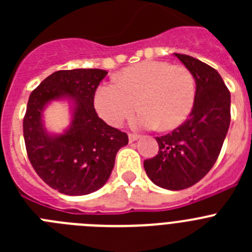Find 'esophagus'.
I'll list each match as a JSON object with an SVG mask.
<instances>
[{"label":"esophagus","mask_w":252,"mask_h":252,"mask_svg":"<svg viewBox=\"0 0 252 252\" xmlns=\"http://www.w3.org/2000/svg\"><path fill=\"white\" fill-rule=\"evenodd\" d=\"M137 139H139V136H137V135H133V133H128V141H130V142L136 141Z\"/></svg>","instance_id":"34e87169"}]
</instances>
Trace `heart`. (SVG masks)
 I'll return each instance as SVG.
<instances>
[{"label":"heart","mask_w":252,"mask_h":252,"mask_svg":"<svg viewBox=\"0 0 252 252\" xmlns=\"http://www.w3.org/2000/svg\"><path fill=\"white\" fill-rule=\"evenodd\" d=\"M195 99L194 77L186 66L162 60H144L125 68L116 82L95 90L94 107L107 124L119 126L141 108L132 119L136 128L178 127L192 112Z\"/></svg>","instance_id":"1"}]
</instances>
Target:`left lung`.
<instances>
[{
  "label": "left lung",
  "instance_id": "obj_1",
  "mask_svg": "<svg viewBox=\"0 0 252 252\" xmlns=\"http://www.w3.org/2000/svg\"><path fill=\"white\" fill-rule=\"evenodd\" d=\"M175 57L192 73L195 99L188 120L173 132L157 137V157L144 161L154 184L180 190L198 183L215 165L231 121V94L220 73L201 60Z\"/></svg>",
  "mask_w": 252,
  "mask_h": 252
}]
</instances>
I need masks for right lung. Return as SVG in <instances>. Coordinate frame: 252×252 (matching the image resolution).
I'll use <instances>...</instances> for the list:
<instances>
[{
	"label": "right lung",
	"instance_id": "right-lung-1",
	"mask_svg": "<svg viewBox=\"0 0 252 252\" xmlns=\"http://www.w3.org/2000/svg\"><path fill=\"white\" fill-rule=\"evenodd\" d=\"M107 75L103 69L58 70L32 91L24 119V139L31 165L53 189L86 195L106 184L117 151L127 145L125 132L111 127L94 110V93ZM68 100L71 124L60 134L47 131L43 111Z\"/></svg>",
	"mask_w": 252,
	"mask_h": 252
}]
</instances>
